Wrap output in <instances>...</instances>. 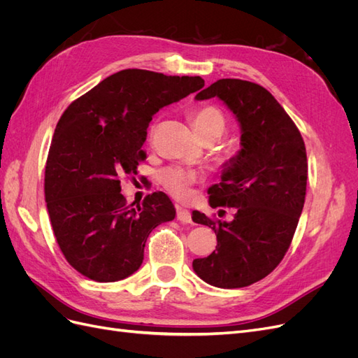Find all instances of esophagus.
I'll use <instances>...</instances> for the list:
<instances>
[{"label":"esophagus","instance_id":"obj_1","mask_svg":"<svg viewBox=\"0 0 358 358\" xmlns=\"http://www.w3.org/2000/svg\"><path fill=\"white\" fill-rule=\"evenodd\" d=\"M176 218H178L180 222H183V224H191V222H192L191 212L187 210V209L179 208V206H178V209H176Z\"/></svg>","mask_w":358,"mask_h":358}]
</instances>
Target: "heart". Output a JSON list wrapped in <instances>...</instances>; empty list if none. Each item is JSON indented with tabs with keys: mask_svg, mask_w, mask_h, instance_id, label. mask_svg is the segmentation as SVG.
Here are the masks:
<instances>
[{
	"mask_svg": "<svg viewBox=\"0 0 358 358\" xmlns=\"http://www.w3.org/2000/svg\"><path fill=\"white\" fill-rule=\"evenodd\" d=\"M191 122L197 134L204 140L206 137H218L225 128V116L221 112L220 107L213 104H206L197 107L191 113ZM158 182L170 196L176 199H187L194 183L197 182V175L189 169L183 167H166L159 170Z\"/></svg>",
	"mask_w": 358,
	"mask_h": 358,
	"instance_id": "b5f03b06",
	"label": "heart"
}]
</instances>
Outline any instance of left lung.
<instances>
[{"instance_id":"8db88e82","label":"left lung","mask_w":358,"mask_h":358,"mask_svg":"<svg viewBox=\"0 0 358 358\" xmlns=\"http://www.w3.org/2000/svg\"><path fill=\"white\" fill-rule=\"evenodd\" d=\"M212 96L241 122L242 149L209 188V204L236 213L225 222L192 212V221L210 227L218 242L192 267L213 287L242 288L272 273L288 251L306 197V148L297 125L262 85L220 79L196 99Z\"/></svg>"}]
</instances>
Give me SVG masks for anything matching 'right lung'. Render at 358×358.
Returning <instances> with one entry per match:
<instances>
[{
    "label": "right lung",
    "mask_w": 358,
    "mask_h": 358,
    "mask_svg": "<svg viewBox=\"0 0 358 358\" xmlns=\"http://www.w3.org/2000/svg\"><path fill=\"white\" fill-rule=\"evenodd\" d=\"M200 76L117 71L74 100L59 117L45 170L53 234L69 264L96 282H115L143 263L157 225L175 218L164 192L128 204L121 178L136 175L152 116L201 90Z\"/></svg>",
    "instance_id": "obj_1"
}]
</instances>
